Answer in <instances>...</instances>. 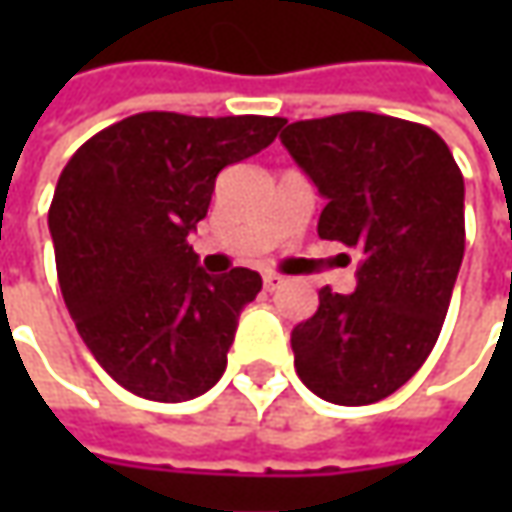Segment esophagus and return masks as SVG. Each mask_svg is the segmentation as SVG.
Instances as JSON below:
<instances>
[{"instance_id": "34e87169", "label": "esophagus", "mask_w": 512, "mask_h": 512, "mask_svg": "<svg viewBox=\"0 0 512 512\" xmlns=\"http://www.w3.org/2000/svg\"><path fill=\"white\" fill-rule=\"evenodd\" d=\"M262 282H265V290H279V287L285 285V279H282V276H276V273H265V276H262Z\"/></svg>"}]
</instances>
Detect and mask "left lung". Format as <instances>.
<instances>
[{"mask_svg":"<svg viewBox=\"0 0 512 512\" xmlns=\"http://www.w3.org/2000/svg\"><path fill=\"white\" fill-rule=\"evenodd\" d=\"M279 139L327 199L319 236L362 250L356 290L322 287L293 327L296 373L325 402L387 399L442 333L464 256L462 170L436 130L367 110L293 122Z\"/></svg>","mask_w":512,"mask_h":512,"instance_id":"left-lung-1","label":"left lung"}]
</instances>
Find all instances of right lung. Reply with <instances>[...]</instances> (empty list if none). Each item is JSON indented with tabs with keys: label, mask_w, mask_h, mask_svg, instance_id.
Instances as JSON below:
<instances>
[{
	"label": "right lung",
	"mask_w": 512,
	"mask_h": 512,
	"mask_svg": "<svg viewBox=\"0 0 512 512\" xmlns=\"http://www.w3.org/2000/svg\"><path fill=\"white\" fill-rule=\"evenodd\" d=\"M282 125L150 110L90 136L62 170L48 210L59 287L93 359L130 393L187 402L222 379L262 276H210L187 233L207 216L219 170Z\"/></svg>",
	"instance_id": "right-lung-1"
}]
</instances>
